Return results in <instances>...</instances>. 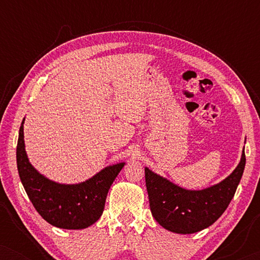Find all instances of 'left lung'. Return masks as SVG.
Masks as SVG:
<instances>
[{"mask_svg":"<svg viewBox=\"0 0 260 260\" xmlns=\"http://www.w3.org/2000/svg\"><path fill=\"white\" fill-rule=\"evenodd\" d=\"M245 150L239 165L221 182L202 190H188L145 168L151 214L174 233L191 234L214 223L229 207L243 176Z\"/></svg>","mask_w":260,"mask_h":260,"instance_id":"1","label":"left lung"}]
</instances>
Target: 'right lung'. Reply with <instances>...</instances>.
Instances as JSON below:
<instances>
[{
    "label": "right lung",
    "instance_id": "right-lung-1",
    "mask_svg": "<svg viewBox=\"0 0 260 260\" xmlns=\"http://www.w3.org/2000/svg\"><path fill=\"white\" fill-rule=\"evenodd\" d=\"M23 122L16 147L17 170L24 190L37 212L51 225L65 230H81L93 225L104 211L108 191L125 163L103 169L77 184H61L41 175L28 161L24 150Z\"/></svg>",
    "mask_w": 260,
    "mask_h": 260
}]
</instances>
